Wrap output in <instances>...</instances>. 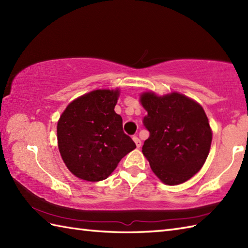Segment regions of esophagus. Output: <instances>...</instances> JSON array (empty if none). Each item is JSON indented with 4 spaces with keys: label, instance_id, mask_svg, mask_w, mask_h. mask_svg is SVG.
<instances>
[{
    "label": "esophagus",
    "instance_id": "obj_1",
    "mask_svg": "<svg viewBox=\"0 0 248 248\" xmlns=\"http://www.w3.org/2000/svg\"><path fill=\"white\" fill-rule=\"evenodd\" d=\"M133 140H134V143H135L136 147H138V148H140V147L141 146V141H140V140L138 138V136H133Z\"/></svg>",
    "mask_w": 248,
    "mask_h": 248
}]
</instances>
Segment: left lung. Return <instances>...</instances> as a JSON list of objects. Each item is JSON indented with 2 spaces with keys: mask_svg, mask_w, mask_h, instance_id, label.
<instances>
[{
  "mask_svg": "<svg viewBox=\"0 0 248 248\" xmlns=\"http://www.w3.org/2000/svg\"><path fill=\"white\" fill-rule=\"evenodd\" d=\"M140 102L147 112L144 124L150 132L143 155L152 171L167 186L189 180L202 170L211 148L212 129L204 109L178 92L162 96L144 92Z\"/></svg>",
  "mask_w": 248,
  "mask_h": 248,
  "instance_id": "8db88e82",
  "label": "left lung"
}]
</instances>
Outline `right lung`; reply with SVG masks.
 Segmentation results:
<instances>
[{
    "mask_svg": "<svg viewBox=\"0 0 248 248\" xmlns=\"http://www.w3.org/2000/svg\"><path fill=\"white\" fill-rule=\"evenodd\" d=\"M119 88L94 89L67 105L57 121V146L72 175L88 182L102 181L136 146L123 130L114 110Z\"/></svg>",
    "mask_w": 248,
    "mask_h": 248,
    "instance_id": "right-lung-1",
    "label": "right lung"
}]
</instances>
